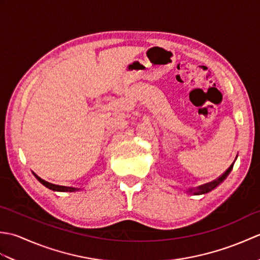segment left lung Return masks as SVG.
I'll list each match as a JSON object with an SVG mask.
<instances>
[{"label": "left lung", "instance_id": "obj_1", "mask_svg": "<svg viewBox=\"0 0 260 260\" xmlns=\"http://www.w3.org/2000/svg\"><path fill=\"white\" fill-rule=\"evenodd\" d=\"M233 167H234V164H231L230 167L228 168V170L225 171V172L221 176H219L217 180H214L212 182H209V183H207V184H203L201 186H199L196 191H193V190H190V191L194 193V194H206V193L213 190L215 186H218L225 178H227V175L230 173V171H231V169H233Z\"/></svg>", "mask_w": 260, "mask_h": 260}]
</instances>
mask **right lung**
Listing matches in <instances>:
<instances>
[{"label": "right lung", "mask_w": 260, "mask_h": 260, "mask_svg": "<svg viewBox=\"0 0 260 260\" xmlns=\"http://www.w3.org/2000/svg\"><path fill=\"white\" fill-rule=\"evenodd\" d=\"M37 176V175H36ZM37 179L41 182V183L47 186L48 189L50 190H53V191H59V192H75L78 189H75V187H68V186H61V185H56V184H52V183H49V182L42 180L41 178H39V176H37Z\"/></svg>", "instance_id": "right-lung-1"}]
</instances>
